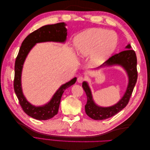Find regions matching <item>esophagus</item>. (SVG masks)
<instances>
[{
    "instance_id": "obj_1",
    "label": "esophagus",
    "mask_w": 150,
    "mask_h": 150,
    "mask_svg": "<svg viewBox=\"0 0 150 150\" xmlns=\"http://www.w3.org/2000/svg\"><path fill=\"white\" fill-rule=\"evenodd\" d=\"M84 80V78L83 76H79V77H78V82L79 83H82L83 81Z\"/></svg>"
}]
</instances>
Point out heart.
Segmentation results:
<instances>
[{
    "instance_id": "b5f03b06",
    "label": "heart",
    "mask_w": 150,
    "mask_h": 150,
    "mask_svg": "<svg viewBox=\"0 0 150 150\" xmlns=\"http://www.w3.org/2000/svg\"><path fill=\"white\" fill-rule=\"evenodd\" d=\"M117 44L116 34L101 28L86 30L75 39V46L79 56L84 57L93 54L91 62L95 66L103 64L115 51Z\"/></svg>"
}]
</instances>
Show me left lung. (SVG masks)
I'll return each instance as SVG.
<instances>
[{
    "label": "left lung",
    "mask_w": 150,
    "mask_h": 150,
    "mask_svg": "<svg viewBox=\"0 0 150 150\" xmlns=\"http://www.w3.org/2000/svg\"><path fill=\"white\" fill-rule=\"evenodd\" d=\"M126 50L112 56L103 64L98 67L119 65L125 69L128 76V84L123 96L116 104L110 107H101L94 103L91 91L87 82L83 83V88L87 96V103L85 105V111L91 118L95 120H103L115 116L121 111L128 104L130 97L132 94L134 86L138 78L137 72V58L134 51L131 49L130 44L126 46Z\"/></svg>",
    "instance_id": "8db88e82"
}]
</instances>
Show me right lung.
Listing matches in <instances>:
<instances>
[{"label":"right lung","mask_w":150,"mask_h":150,"mask_svg":"<svg viewBox=\"0 0 150 150\" xmlns=\"http://www.w3.org/2000/svg\"><path fill=\"white\" fill-rule=\"evenodd\" d=\"M66 24L60 22L55 24L41 27L28 35L22 42L15 62V75L13 88L23 111L29 116L38 120H47L53 117L58 112L62 95L64 91L76 81L74 78L69 82L62 84L54 94L52 99L46 104L35 106L28 101L22 93L21 86V74L22 67L26 57L35 45L39 42H64L67 37Z\"/></svg>","instance_id":"obj_1"}]
</instances>
